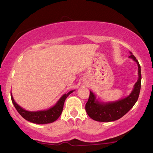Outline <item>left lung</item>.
<instances>
[{
  "label": "left lung",
  "instance_id": "8db88e82",
  "mask_svg": "<svg viewBox=\"0 0 153 153\" xmlns=\"http://www.w3.org/2000/svg\"><path fill=\"white\" fill-rule=\"evenodd\" d=\"M129 58L137 62L138 65V80L134 85V89L124 99L114 102L103 103L96 99V96L90 91V96L85 104V111L91 119L97 122H108L122 118L123 116L134 106L137 101L141 88V68L136 57L130 52Z\"/></svg>",
  "mask_w": 153,
  "mask_h": 153
}]
</instances>
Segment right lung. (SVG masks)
<instances>
[{
	"instance_id": "obj_1",
	"label": "right lung",
	"mask_w": 153,
	"mask_h": 153,
	"mask_svg": "<svg viewBox=\"0 0 153 153\" xmlns=\"http://www.w3.org/2000/svg\"><path fill=\"white\" fill-rule=\"evenodd\" d=\"M73 91H69L68 94L63 95L57 103L49 109L37 111H29L24 109L15 102L11 94H10V96H11V101L13 102V104L14 105L16 109L17 110L19 114L22 116L23 118L29 121V122L34 123V124H44L54 122V121H56L59 118L62 112L65 101L67 97L72 94Z\"/></svg>"
}]
</instances>
